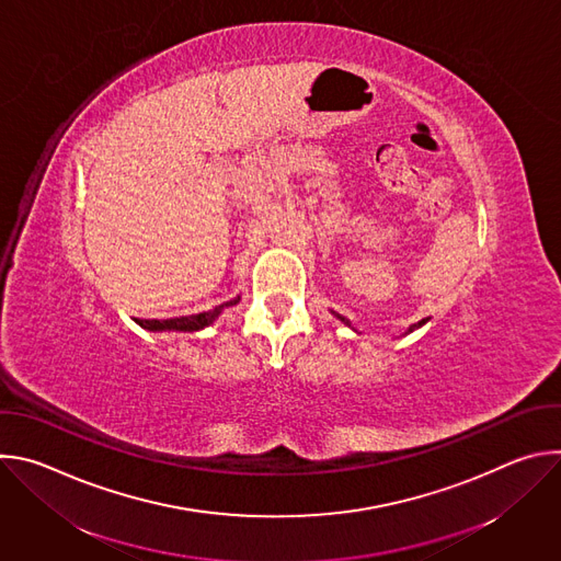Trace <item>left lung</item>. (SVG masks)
<instances>
[{
	"instance_id": "obj_1",
	"label": "left lung",
	"mask_w": 561,
	"mask_h": 561,
	"mask_svg": "<svg viewBox=\"0 0 561 561\" xmlns=\"http://www.w3.org/2000/svg\"><path fill=\"white\" fill-rule=\"evenodd\" d=\"M337 317H340V319H342V322H344V324H348V319H344V317H342V314H337ZM426 322H428V317H426V319H422V322H417V324H413V327H411V329H409V333H413V331H415V329H420V327H422V324H426Z\"/></svg>"
}]
</instances>
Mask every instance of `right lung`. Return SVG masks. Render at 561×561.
I'll list each match as a JSON object with an SVG mask.
<instances>
[{
  "instance_id": "add662e5",
  "label": "right lung",
  "mask_w": 561,
  "mask_h": 561,
  "mask_svg": "<svg viewBox=\"0 0 561 561\" xmlns=\"http://www.w3.org/2000/svg\"><path fill=\"white\" fill-rule=\"evenodd\" d=\"M237 299L232 301H226L221 306H217L215 310H208V312H199V314H188V317H173V319H137V324L146 331H184V333H193V331H199L208 324L215 322V317L221 312V308H228L232 304H237Z\"/></svg>"
}]
</instances>
